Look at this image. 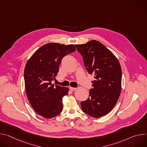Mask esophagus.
<instances>
[{
  "label": "esophagus",
  "mask_w": 147,
  "mask_h": 147,
  "mask_svg": "<svg viewBox=\"0 0 147 147\" xmlns=\"http://www.w3.org/2000/svg\"><path fill=\"white\" fill-rule=\"evenodd\" d=\"M76 89H77L76 88H73V87H69V90H70V91H75Z\"/></svg>",
  "instance_id": "obj_1"
}]
</instances>
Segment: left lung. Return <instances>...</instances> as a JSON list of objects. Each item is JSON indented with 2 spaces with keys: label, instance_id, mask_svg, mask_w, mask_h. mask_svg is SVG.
Instances as JSON below:
<instances>
[{
  "label": "left lung",
  "instance_id": "obj_1",
  "mask_svg": "<svg viewBox=\"0 0 147 147\" xmlns=\"http://www.w3.org/2000/svg\"><path fill=\"white\" fill-rule=\"evenodd\" d=\"M90 74L94 75L89 97L81 102L82 111L98 118L109 113L121 92V69L116 56L102 44L92 40L75 45Z\"/></svg>",
  "mask_w": 147,
  "mask_h": 147
}]
</instances>
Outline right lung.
<instances>
[{
	"label": "right lung",
	"instance_id": "obj_1",
	"mask_svg": "<svg viewBox=\"0 0 147 147\" xmlns=\"http://www.w3.org/2000/svg\"><path fill=\"white\" fill-rule=\"evenodd\" d=\"M76 51L74 45L49 43L39 48L27 61L24 72L25 88L34 111L47 119L63 110L62 99L69 88L52 84L59 72L61 60Z\"/></svg>",
	"mask_w": 147,
	"mask_h": 147
}]
</instances>
